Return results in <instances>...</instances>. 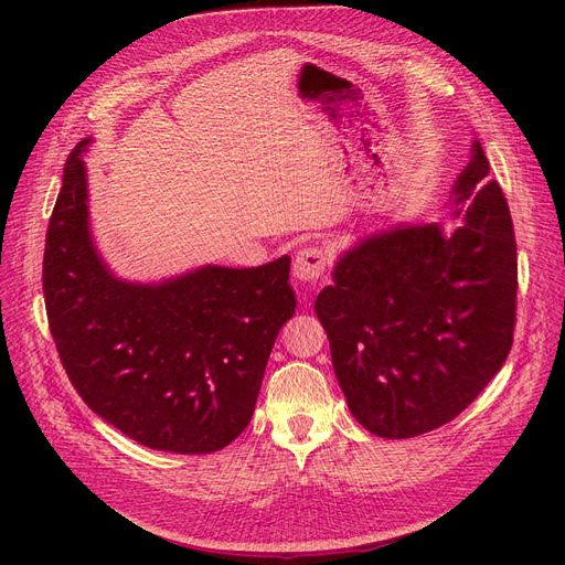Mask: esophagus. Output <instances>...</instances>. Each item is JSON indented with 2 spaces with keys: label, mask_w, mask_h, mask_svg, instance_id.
Listing matches in <instances>:
<instances>
[{
  "label": "esophagus",
  "mask_w": 565,
  "mask_h": 565,
  "mask_svg": "<svg viewBox=\"0 0 565 565\" xmlns=\"http://www.w3.org/2000/svg\"><path fill=\"white\" fill-rule=\"evenodd\" d=\"M330 256L322 247H303L295 259V276L301 282H318L328 273Z\"/></svg>",
  "instance_id": "1"
}]
</instances>
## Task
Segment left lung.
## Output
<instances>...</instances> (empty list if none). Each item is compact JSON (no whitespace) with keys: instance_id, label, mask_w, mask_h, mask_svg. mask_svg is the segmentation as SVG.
<instances>
[{"instance_id":"1","label":"left lung","mask_w":565,"mask_h":565,"mask_svg":"<svg viewBox=\"0 0 565 565\" xmlns=\"http://www.w3.org/2000/svg\"><path fill=\"white\" fill-rule=\"evenodd\" d=\"M450 195L452 228L367 237L316 299L339 386L374 436L413 438L455 419L514 341V224L478 139Z\"/></svg>"}]
</instances>
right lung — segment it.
<instances>
[{"label": "right lung", "mask_w": 565, "mask_h": 565, "mask_svg": "<svg viewBox=\"0 0 565 565\" xmlns=\"http://www.w3.org/2000/svg\"><path fill=\"white\" fill-rule=\"evenodd\" d=\"M79 141L49 218L42 287L51 337L94 413L152 450L207 455L245 431L282 324L289 256L204 266L162 285L113 278L89 237Z\"/></svg>", "instance_id": "obj_1"}]
</instances>
